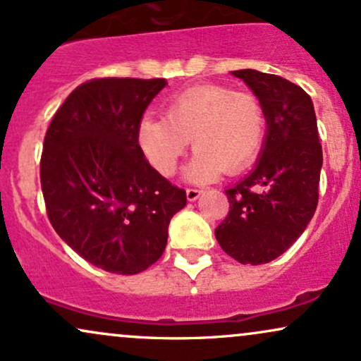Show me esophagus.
I'll list each match as a JSON object with an SVG mask.
<instances>
[{
    "label": "esophagus",
    "instance_id": "obj_1",
    "mask_svg": "<svg viewBox=\"0 0 361 361\" xmlns=\"http://www.w3.org/2000/svg\"><path fill=\"white\" fill-rule=\"evenodd\" d=\"M203 192L202 190H197V188H188L186 190V198H188V202H195V200L200 198V195Z\"/></svg>",
    "mask_w": 361,
    "mask_h": 361
}]
</instances>
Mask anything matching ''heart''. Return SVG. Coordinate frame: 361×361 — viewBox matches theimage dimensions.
Returning <instances> with one entry per match:
<instances>
[{
    "label": "heart",
    "mask_w": 361,
    "mask_h": 361,
    "mask_svg": "<svg viewBox=\"0 0 361 361\" xmlns=\"http://www.w3.org/2000/svg\"><path fill=\"white\" fill-rule=\"evenodd\" d=\"M266 133V112L252 92L220 84L188 87L168 102L164 117L142 116L137 145L151 168L173 176L192 145L197 153L186 166L190 181L207 183L224 173H238L257 158Z\"/></svg>",
    "instance_id": "heart-1"
}]
</instances>
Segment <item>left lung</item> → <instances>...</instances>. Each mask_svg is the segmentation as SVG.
<instances>
[{
    "label": "left lung",
    "mask_w": 361,
    "mask_h": 361,
    "mask_svg": "<svg viewBox=\"0 0 361 361\" xmlns=\"http://www.w3.org/2000/svg\"><path fill=\"white\" fill-rule=\"evenodd\" d=\"M262 102L267 134L249 176L225 190L230 210L215 237L240 264H267L305 232L318 205L323 151L314 107L301 87L252 68L233 71Z\"/></svg>",
    "instance_id": "obj_1"
}]
</instances>
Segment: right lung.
<instances>
[{
    "label": "right lung",
    "instance_id": "add662e5",
    "mask_svg": "<svg viewBox=\"0 0 361 361\" xmlns=\"http://www.w3.org/2000/svg\"><path fill=\"white\" fill-rule=\"evenodd\" d=\"M164 79L104 77L80 84L47 129L40 181L51 227L80 257L131 276L163 255L185 190L156 173L137 124Z\"/></svg>",
    "mask_w": 361,
    "mask_h": 361
}]
</instances>
